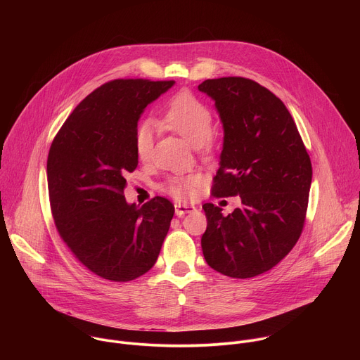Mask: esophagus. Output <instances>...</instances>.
<instances>
[{
  "mask_svg": "<svg viewBox=\"0 0 360 360\" xmlns=\"http://www.w3.org/2000/svg\"><path fill=\"white\" fill-rule=\"evenodd\" d=\"M195 211L193 205H188V203H176L175 205V214L176 217H184L185 214H191Z\"/></svg>",
  "mask_w": 360,
  "mask_h": 360,
  "instance_id": "obj_1",
  "label": "esophagus"
}]
</instances>
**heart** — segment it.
<instances>
[{"instance_id":"obj_1","label":"heart","mask_w":360,"mask_h":360,"mask_svg":"<svg viewBox=\"0 0 360 360\" xmlns=\"http://www.w3.org/2000/svg\"><path fill=\"white\" fill-rule=\"evenodd\" d=\"M157 125L168 129L192 146L211 150L214 146L212 112L189 91L174 95L155 120ZM134 148L139 161H148L153 148V124L143 121L138 125ZM200 184L198 175H176L164 184V191L178 200L192 198Z\"/></svg>"}]
</instances>
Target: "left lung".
I'll return each mask as SVG.
<instances>
[{
  "instance_id": "left-lung-1",
  "label": "left lung",
  "mask_w": 360,
  "mask_h": 360,
  "mask_svg": "<svg viewBox=\"0 0 360 360\" xmlns=\"http://www.w3.org/2000/svg\"><path fill=\"white\" fill-rule=\"evenodd\" d=\"M198 89L215 101L224 149L214 178L217 198L239 195L242 207L224 215L205 203L200 245L207 264L229 278L258 276L296 245L306 219L312 164L283 102L243 77L207 79Z\"/></svg>"
}]
</instances>
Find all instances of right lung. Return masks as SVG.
Instances as JSON below:
<instances>
[{
    "mask_svg": "<svg viewBox=\"0 0 360 360\" xmlns=\"http://www.w3.org/2000/svg\"><path fill=\"white\" fill-rule=\"evenodd\" d=\"M175 81L114 79L92 91L51 143L46 178L56 228L95 275L128 282L155 265L174 205L155 196L142 207L124 196L134 172L138 120Z\"/></svg>",
    "mask_w": 360,
    "mask_h": 360,
    "instance_id": "add662e5",
    "label": "right lung"
}]
</instances>
